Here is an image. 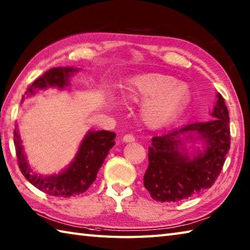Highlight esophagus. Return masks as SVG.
Returning <instances> with one entry per match:
<instances>
[{
    "mask_svg": "<svg viewBox=\"0 0 250 250\" xmlns=\"http://www.w3.org/2000/svg\"><path fill=\"white\" fill-rule=\"evenodd\" d=\"M123 141H124V143H133V141H135L134 135H131V134L125 135L123 137Z\"/></svg>",
    "mask_w": 250,
    "mask_h": 250,
    "instance_id": "1",
    "label": "esophagus"
}]
</instances>
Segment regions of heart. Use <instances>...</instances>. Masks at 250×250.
<instances>
[{"mask_svg": "<svg viewBox=\"0 0 250 250\" xmlns=\"http://www.w3.org/2000/svg\"><path fill=\"white\" fill-rule=\"evenodd\" d=\"M190 96L189 86L171 75L146 73L130 78L123 89L128 103H143L140 116L151 129L162 128L175 119Z\"/></svg>", "mask_w": 250, "mask_h": 250, "instance_id": "1", "label": "heart"}]
</instances>
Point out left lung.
<instances>
[{"mask_svg": "<svg viewBox=\"0 0 250 250\" xmlns=\"http://www.w3.org/2000/svg\"><path fill=\"white\" fill-rule=\"evenodd\" d=\"M210 115L211 121L188 124L152 138L144 176L152 199L178 202L213 185L230 144L229 111L220 93Z\"/></svg>", "mask_w": 250, "mask_h": 250, "instance_id": "obj_1", "label": "left lung"}]
</instances>
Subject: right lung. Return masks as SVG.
<instances>
[{
	"instance_id": "right-lung-1",
	"label": "right lung",
	"mask_w": 250,
	"mask_h": 250,
	"mask_svg": "<svg viewBox=\"0 0 250 250\" xmlns=\"http://www.w3.org/2000/svg\"><path fill=\"white\" fill-rule=\"evenodd\" d=\"M79 70L81 68L67 66L46 70L31 83L25 95L27 98L35 96L38 91L46 90L48 88L65 90L70 84V77ZM115 133L109 130H88L79 144L78 151L72 162L60 173L51 175H42L31 168L23 150L18 126L14 130V144L20 168L27 181L50 196L69 198L83 194L96 181L98 171L115 144Z\"/></svg>"
}]
</instances>
